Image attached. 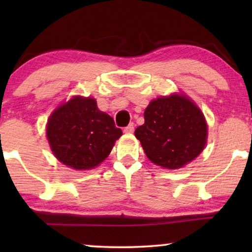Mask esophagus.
Masks as SVG:
<instances>
[{"mask_svg": "<svg viewBox=\"0 0 252 252\" xmlns=\"http://www.w3.org/2000/svg\"><path fill=\"white\" fill-rule=\"evenodd\" d=\"M124 132H125V133H133L134 132V124L130 123L128 126H126L125 128H124Z\"/></svg>", "mask_w": 252, "mask_h": 252, "instance_id": "1", "label": "esophagus"}]
</instances>
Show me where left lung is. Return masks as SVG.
I'll list each match as a JSON object with an SVG mask.
<instances>
[{"label":"left lung","mask_w":252,"mask_h":252,"mask_svg":"<svg viewBox=\"0 0 252 252\" xmlns=\"http://www.w3.org/2000/svg\"><path fill=\"white\" fill-rule=\"evenodd\" d=\"M147 157L154 164L177 170L202 153L208 125L201 109L182 94L153 99L144 111V124L135 129Z\"/></svg>","instance_id":"left-lung-1"}]
</instances>
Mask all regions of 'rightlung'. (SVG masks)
Masks as SVG:
<instances>
[{
  "instance_id": "add662e5",
  "label": "right lung",
  "mask_w": 252,
  "mask_h": 252,
  "mask_svg": "<svg viewBox=\"0 0 252 252\" xmlns=\"http://www.w3.org/2000/svg\"><path fill=\"white\" fill-rule=\"evenodd\" d=\"M46 130L55 157L77 171L98 166L123 135L111 117L99 111L96 99L82 96L55 109Z\"/></svg>"
}]
</instances>
